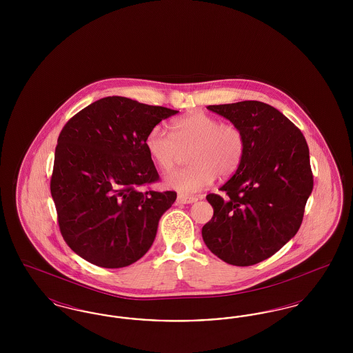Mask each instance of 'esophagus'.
Masks as SVG:
<instances>
[{
    "instance_id": "esophagus-1",
    "label": "esophagus",
    "mask_w": 353,
    "mask_h": 353,
    "mask_svg": "<svg viewBox=\"0 0 353 353\" xmlns=\"http://www.w3.org/2000/svg\"><path fill=\"white\" fill-rule=\"evenodd\" d=\"M199 201L197 197H190V196H184V194H179L177 196V202L179 203H193V202Z\"/></svg>"
}]
</instances>
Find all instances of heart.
Listing matches in <instances>:
<instances>
[{"label":"heart","instance_id":"1","mask_svg":"<svg viewBox=\"0 0 353 353\" xmlns=\"http://www.w3.org/2000/svg\"><path fill=\"white\" fill-rule=\"evenodd\" d=\"M172 134L154 125L145 136V150L164 172L174 168L188 153L186 168L165 177L168 188L181 193H196L212 184L219 174L225 179L235 173L245 154V136L233 123L221 121L205 112H193L172 123Z\"/></svg>","mask_w":353,"mask_h":353}]
</instances>
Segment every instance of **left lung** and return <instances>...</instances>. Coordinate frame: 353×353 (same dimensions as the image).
<instances>
[{"mask_svg": "<svg viewBox=\"0 0 353 353\" xmlns=\"http://www.w3.org/2000/svg\"><path fill=\"white\" fill-rule=\"evenodd\" d=\"M208 110L238 125L245 154L234 176L210 193L213 217L202 238L219 259L252 266L274 255L298 233L312 188L308 145L301 130L266 103L238 101Z\"/></svg>", "mask_w": 353, "mask_h": 353, "instance_id": "obj_1", "label": "left lung"}]
</instances>
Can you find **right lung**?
Returning <instances> with one entry per match:
<instances>
[{"instance_id":"add662e5","label":"right lung","mask_w":353,"mask_h":353,"mask_svg":"<svg viewBox=\"0 0 353 353\" xmlns=\"http://www.w3.org/2000/svg\"><path fill=\"white\" fill-rule=\"evenodd\" d=\"M179 111L123 98L91 103L58 137L50 190L70 249L105 269L139 261L176 192L139 190L159 181L145 136Z\"/></svg>"}]
</instances>
